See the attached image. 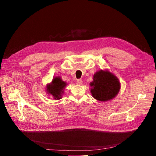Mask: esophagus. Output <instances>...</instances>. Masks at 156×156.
<instances>
[{"label":"esophagus","instance_id":"obj_1","mask_svg":"<svg viewBox=\"0 0 156 156\" xmlns=\"http://www.w3.org/2000/svg\"><path fill=\"white\" fill-rule=\"evenodd\" d=\"M82 83H83V81L81 80V79H78V80H77V81H76V83H77L78 85H82Z\"/></svg>","mask_w":156,"mask_h":156}]
</instances>
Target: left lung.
<instances>
[{
	"label": "left lung",
	"mask_w": 156,
	"mask_h": 156,
	"mask_svg": "<svg viewBox=\"0 0 156 156\" xmlns=\"http://www.w3.org/2000/svg\"><path fill=\"white\" fill-rule=\"evenodd\" d=\"M91 93L95 99L99 101H109L119 91L120 83L116 76L108 71L101 70L94 75L90 83Z\"/></svg>",
	"instance_id": "8db88e82"
}]
</instances>
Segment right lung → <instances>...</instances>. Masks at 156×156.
<instances>
[{"instance_id":"obj_1","label":"right lung","mask_w":156,"mask_h":156,"mask_svg":"<svg viewBox=\"0 0 156 156\" xmlns=\"http://www.w3.org/2000/svg\"><path fill=\"white\" fill-rule=\"evenodd\" d=\"M66 85V83L63 81L60 77H55L52 80L51 84L47 85V90L48 94H51L54 97L55 99H60Z\"/></svg>"}]
</instances>
